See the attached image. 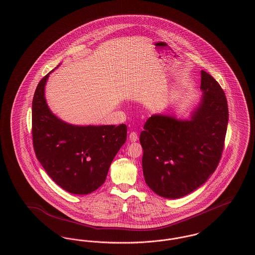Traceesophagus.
<instances>
[{
  "label": "esophagus",
  "mask_w": 255,
  "mask_h": 255,
  "mask_svg": "<svg viewBox=\"0 0 255 255\" xmlns=\"http://www.w3.org/2000/svg\"><path fill=\"white\" fill-rule=\"evenodd\" d=\"M129 139L131 141H136L137 140V134H136V132H131L130 135H129Z\"/></svg>",
  "instance_id": "obj_1"
}]
</instances>
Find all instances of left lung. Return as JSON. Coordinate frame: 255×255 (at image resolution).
Here are the masks:
<instances>
[{
	"label": "left lung",
	"instance_id": "1",
	"mask_svg": "<svg viewBox=\"0 0 255 255\" xmlns=\"http://www.w3.org/2000/svg\"><path fill=\"white\" fill-rule=\"evenodd\" d=\"M200 89L202 98L191 120L153 115L139 135L145 183L165 198H180L199 188L223 154L228 123L225 91L203 70Z\"/></svg>",
	"mask_w": 255,
	"mask_h": 255
}]
</instances>
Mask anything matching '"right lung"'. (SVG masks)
<instances>
[{"label":"right lung","instance_id":"1","mask_svg":"<svg viewBox=\"0 0 255 255\" xmlns=\"http://www.w3.org/2000/svg\"><path fill=\"white\" fill-rule=\"evenodd\" d=\"M51 72L39 82L32 99L34 152L60 188L74 195H89L104 184L110 165L126 141L127 126H75L58 119L44 96Z\"/></svg>","mask_w":255,"mask_h":255}]
</instances>
